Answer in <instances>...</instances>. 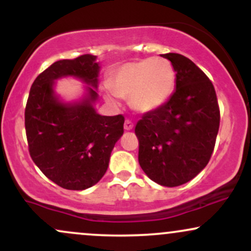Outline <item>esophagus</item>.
I'll return each mask as SVG.
<instances>
[{"label": "esophagus", "mask_w": 251, "mask_h": 251, "mask_svg": "<svg viewBox=\"0 0 251 251\" xmlns=\"http://www.w3.org/2000/svg\"><path fill=\"white\" fill-rule=\"evenodd\" d=\"M124 128H125V131H131V129L133 128V123L129 122V120H125V123H124Z\"/></svg>", "instance_id": "1"}]
</instances>
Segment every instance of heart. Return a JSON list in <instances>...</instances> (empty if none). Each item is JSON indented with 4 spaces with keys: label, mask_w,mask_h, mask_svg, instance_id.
<instances>
[{
    "label": "heart",
    "mask_w": 251,
    "mask_h": 251,
    "mask_svg": "<svg viewBox=\"0 0 251 251\" xmlns=\"http://www.w3.org/2000/svg\"><path fill=\"white\" fill-rule=\"evenodd\" d=\"M106 89L108 101L128 98L134 111L151 113L169 101L176 88V72L171 62L162 57H148L128 62L116 71Z\"/></svg>",
    "instance_id": "b5f03b06"
}]
</instances>
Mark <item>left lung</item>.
<instances>
[{"label": "left lung", "mask_w": 251, "mask_h": 251, "mask_svg": "<svg viewBox=\"0 0 251 251\" xmlns=\"http://www.w3.org/2000/svg\"><path fill=\"white\" fill-rule=\"evenodd\" d=\"M176 72V91L165 105L135 125L140 168L168 188L195 178L206 166L220 128L217 97L209 77L191 60L162 54Z\"/></svg>", "instance_id": "left-lung-1"}]
</instances>
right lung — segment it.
Returning <instances> with one entry per match:
<instances>
[{
	"mask_svg": "<svg viewBox=\"0 0 251 251\" xmlns=\"http://www.w3.org/2000/svg\"><path fill=\"white\" fill-rule=\"evenodd\" d=\"M99 74L97 56L85 54L54 62L31 85L25 112L30 157L46 177L63 189L96 185L124 133L122 114L107 117L97 112ZM62 77L85 83L79 100L65 102L56 93V81Z\"/></svg>",
	"mask_w": 251,
	"mask_h": 251,
	"instance_id": "right-lung-1",
	"label": "right lung"
}]
</instances>
